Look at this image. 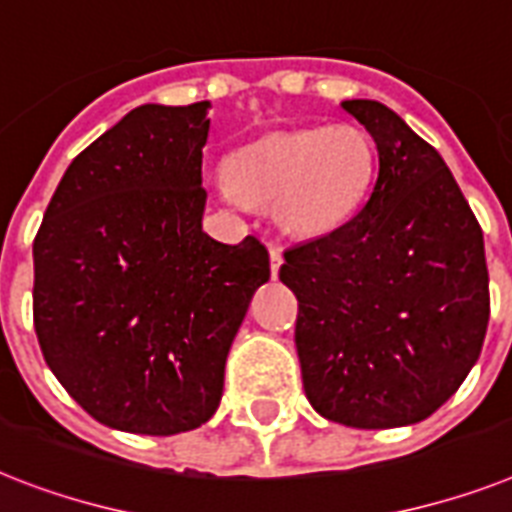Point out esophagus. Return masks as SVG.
Segmentation results:
<instances>
[{
  "label": "esophagus",
  "instance_id": "1",
  "mask_svg": "<svg viewBox=\"0 0 512 512\" xmlns=\"http://www.w3.org/2000/svg\"><path fill=\"white\" fill-rule=\"evenodd\" d=\"M281 263H284V255H281V249L270 244V268H273V278L278 276V268H281Z\"/></svg>",
  "mask_w": 512,
  "mask_h": 512
}]
</instances>
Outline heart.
<instances>
[{
    "label": "heart",
    "mask_w": 512,
    "mask_h": 512,
    "mask_svg": "<svg viewBox=\"0 0 512 512\" xmlns=\"http://www.w3.org/2000/svg\"><path fill=\"white\" fill-rule=\"evenodd\" d=\"M376 173L371 136L355 126L270 134L228 160L231 189L249 205H278L286 228L318 236L357 213Z\"/></svg>",
    "instance_id": "obj_1"
}]
</instances>
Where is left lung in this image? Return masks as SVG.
Instances as JSON below:
<instances>
[{
  "label": "left lung",
  "instance_id": "left-lung-1",
  "mask_svg": "<svg viewBox=\"0 0 512 512\" xmlns=\"http://www.w3.org/2000/svg\"><path fill=\"white\" fill-rule=\"evenodd\" d=\"M342 110L373 136L365 207L331 234L286 249L310 405L352 429L436 413L481 355L489 323L484 236L442 155L373 99Z\"/></svg>",
  "mask_w": 512,
  "mask_h": 512
}]
</instances>
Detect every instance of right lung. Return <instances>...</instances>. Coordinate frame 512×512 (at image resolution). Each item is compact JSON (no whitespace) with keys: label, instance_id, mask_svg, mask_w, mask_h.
<instances>
[{"label":"right lung","instance_id":"right-lung-1","mask_svg":"<svg viewBox=\"0 0 512 512\" xmlns=\"http://www.w3.org/2000/svg\"><path fill=\"white\" fill-rule=\"evenodd\" d=\"M210 102L141 105L70 162L33 239V328L78 405L170 436L213 418L268 249L202 231Z\"/></svg>","mask_w":512,"mask_h":512}]
</instances>
